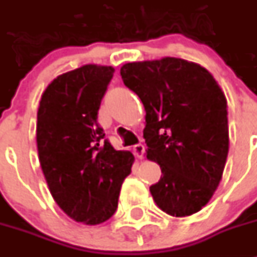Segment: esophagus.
I'll return each instance as SVG.
<instances>
[{
  "label": "esophagus",
  "mask_w": 257,
  "mask_h": 257,
  "mask_svg": "<svg viewBox=\"0 0 257 257\" xmlns=\"http://www.w3.org/2000/svg\"><path fill=\"white\" fill-rule=\"evenodd\" d=\"M134 155L137 156L138 159H143L144 152H146V148H144L143 144H137V146H134Z\"/></svg>",
  "instance_id": "1"
}]
</instances>
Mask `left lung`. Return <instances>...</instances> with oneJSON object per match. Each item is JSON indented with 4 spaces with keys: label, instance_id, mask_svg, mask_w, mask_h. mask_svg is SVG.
<instances>
[{
    "label": "left lung",
    "instance_id": "1",
    "mask_svg": "<svg viewBox=\"0 0 257 257\" xmlns=\"http://www.w3.org/2000/svg\"><path fill=\"white\" fill-rule=\"evenodd\" d=\"M120 76L143 102L147 159L161 168L150 187L153 200L169 216L196 213L212 199L226 164L225 93L203 66L175 57L124 63Z\"/></svg>",
    "mask_w": 257,
    "mask_h": 257
}]
</instances>
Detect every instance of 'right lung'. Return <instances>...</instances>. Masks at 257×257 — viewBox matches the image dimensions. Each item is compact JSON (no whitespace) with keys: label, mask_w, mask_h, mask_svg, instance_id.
Wrapping results in <instances>:
<instances>
[{"label":"right lung","mask_w":257,"mask_h":257,"mask_svg":"<svg viewBox=\"0 0 257 257\" xmlns=\"http://www.w3.org/2000/svg\"><path fill=\"white\" fill-rule=\"evenodd\" d=\"M111 66L84 65L58 75L41 96L36 143L41 170L57 205L85 225L107 221L117 210L134 159L115 151L97 123Z\"/></svg>","instance_id":"1"}]
</instances>
